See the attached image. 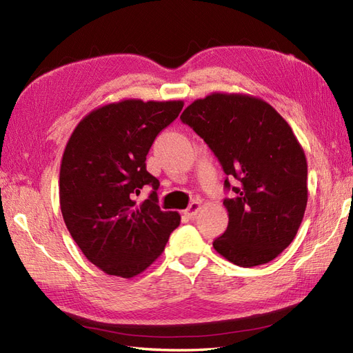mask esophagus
<instances>
[{
	"label": "esophagus",
	"instance_id": "obj_1",
	"mask_svg": "<svg viewBox=\"0 0 353 353\" xmlns=\"http://www.w3.org/2000/svg\"><path fill=\"white\" fill-rule=\"evenodd\" d=\"M200 209H201V203L200 201H192L191 204H189L188 209L185 210V214L188 216L189 219H192L198 214V212H200Z\"/></svg>",
	"mask_w": 353,
	"mask_h": 353
}]
</instances>
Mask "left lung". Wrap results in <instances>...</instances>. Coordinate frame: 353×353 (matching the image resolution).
Masks as SVG:
<instances>
[{"mask_svg":"<svg viewBox=\"0 0 353 353\" xmlns=\"http://www.w3.org/2000/svg\"><path fill=\"white\" fill-rule=\"evenodd\" d=\"M180 119L209 144L228 176V228L213 241L214 250L240 267L277 258L296 236L309 194L305 155L291 126L264 99L227 92L195 99Z\"/></svg>","mask_w":353,"mask_h":353,"instance_id":"1","label":"left lung"}]
</instances>
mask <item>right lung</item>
Instances as JSON below:
<instances>
[{"label":"right lung","instance_id":"add662e5","mask_svg":"<svg viewBox=\"0 0 353 353\" xmlns=\"http://www.w3.org/2000/svg\"><path fill=\"white\" fill-rule=\"evenodd\" d=\"M182 108L180 99H122L94 108L70 135L59 171L62 218L83 255L108 276L143 273L179 227L177 212L159 209V180L148 173L146 155ZM144 187L154 191L139 203Z\"/></svg>","mask_w":353,"mask_h":353}]
</instances>
